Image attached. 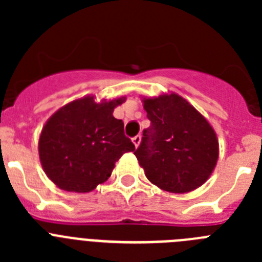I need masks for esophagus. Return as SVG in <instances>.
I'll list each match as a JSON object with an SVG mask.
<instances>
[{
  "mask_svg": "<svg viewBox=\"0 0 262 262\" xmlns=\"http://www.w3.org/2000/svg\"><path fill=\"white\" fill-rule=\"evenodd\" d=\"M140 142H142V136H140V135H136L135 138H133V143H134V144H135L136 148L139 147Z\"/></svg>",
  "mask_w": 262,
  "mask_h": 262,
  "instance_id": "34e87169",
  "label": "esophagus"
}]
</instances>
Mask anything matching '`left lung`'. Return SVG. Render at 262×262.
Returning a JSON list of instances; mask_svg holds the SVG:
<instances>
[{
    "label": "left lung",
    "instance_id": "obj_1",
    "mask_svg": "<svg viewBox=\"0 0 262 262\" xmlns=\"http://www.w3.org/2000/svg\"><path fill=\"white\" fill-rule=\"evenodd\" d=\"M151 127L135 151L145 177L164 191L184 194L202 186L219 159V142L209 120L184 97H142Z\"/></svg>",
    "mask_w": 262,
    "mask_h": 262
}]
</instances>
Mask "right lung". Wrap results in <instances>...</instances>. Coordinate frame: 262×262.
Instances as JSON below:
<instances>
[{
  "mask_svg": "<svg viewBox=\"0 0 262 262\" xmlns=\"http://www.w3.org/2000/svg\"><path fill=\"white\" fill-rule=\"evenodd\" d=\"M126 97L97 101L84 96L61 106L39 135L41 168L64 191L89 193L107 181L115 163L135 145L124 135L123 122L113 113Z\"/></svg>",
  "mask_w": 262,
  "mask_h": 262,
  "instance_id": "1",
  "label": "right lung"
}]
</instances>
